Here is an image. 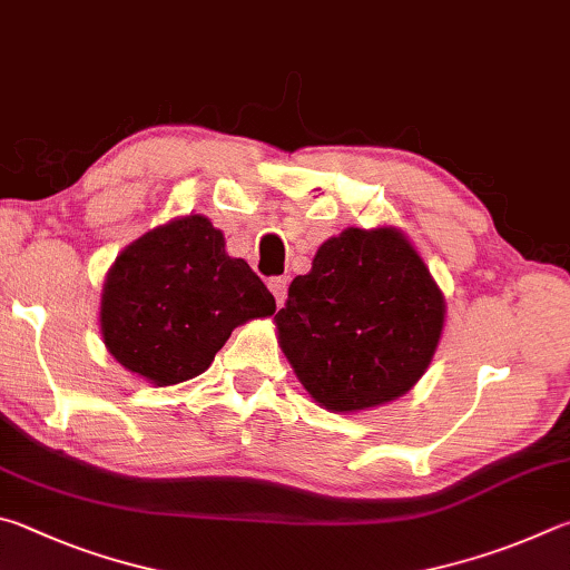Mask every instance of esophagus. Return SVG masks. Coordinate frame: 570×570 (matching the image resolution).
I'll list each match as a JSON object with an SVG mask.
<instances>
[{"label":"esophagus","instance_id":"1","mask_svg":"<svg viewBox=\"0 0 570 570\" xmlns=\"http://www.w3.org/2000/svg\"><path fill=\"white\" fill-rule=\"evenodd\" d=\"M267 287H269V293L275 295L277 307H283L287 301V277H269Z\"/></svg>","mask_w":570,"mask_h":570}]
</instances>
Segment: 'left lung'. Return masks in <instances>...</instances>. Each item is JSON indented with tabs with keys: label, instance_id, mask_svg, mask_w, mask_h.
<instances>
[{
	"label": "left lung",
	"instance_id": "1",
	"mask_svg": "<svg viewBox=\"0 0 570 570\" xmlns=\"http://www.w3.org/2000/svg\"><path fill=\"white\" fill-rule=\"evenodd\" d=\"M445 297L395 227L325 239L277 311L297 381L333 413L391 403L421 381L441 343Z\"/></svg>",
	"mask_w": 570,
	"mask_h": 570
}]
</instances>
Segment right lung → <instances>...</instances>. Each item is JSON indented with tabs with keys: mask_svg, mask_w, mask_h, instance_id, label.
<instances>
[{
	"mask_svg": "<svg viewBox=\"0 0 570 570\" xmlns=\"http://www.w3.org/2000/svg\"><path fill=\"white\" fill-rule=\"evenodd\" d=\"M273 313L275 297L225 253L223 233L205 215H185L117 255L99 327L119 365L163 387L205 373L237 325Z\"/></svg>",
	"mask_w": 570,
	"mask_h": 570,
	"instance_id": "right-lung-1",
	"label": "right lung"
}]
</instances>
